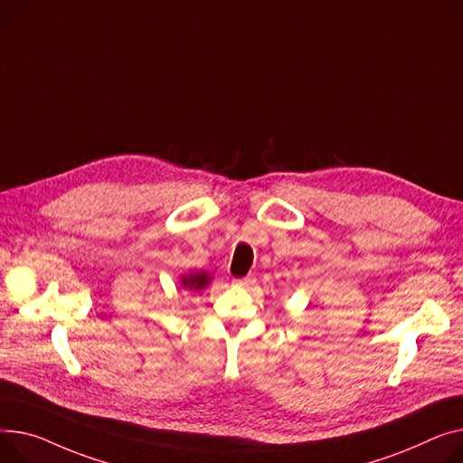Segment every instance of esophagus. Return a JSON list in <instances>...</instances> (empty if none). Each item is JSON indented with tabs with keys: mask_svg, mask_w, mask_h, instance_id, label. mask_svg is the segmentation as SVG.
<instances>
[{
	"mask_svg": "<svg viewBox=\"0 0 463 463\" xmlns=\"http://www.w3.org/2000/svg\"><path fill=\"white\" fill-rule=\"evenodd\" d=\"M255 283V275H245V277H238V279H232L234 287H251Z\"/></svg>",
	"mask_w": 463,
	"mask_h": 463,
	"instance_id": "obj_1",
	"label": "esophagus"
}]
</instances>
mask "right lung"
Returning a JSON list of instances; mask_svg holds the SVG:
<instances>
[{
	"mask_svg": "<svg viewBox=\"0 0 463 463\" xmlns=\"http://www.w3.org/2000/svg\"><path fill=\"white\" fill-rule=\"evenodd\" d=\"M208 275L206 273H194V275H188V277H184L182 279V285L186 287V288H190V290H201V288H204L206 285H208Z\"/></svg>",
	"mask_w": 463,
	"mask_h": 463,
	"instance_id": "1",
	"label": "right lung"
}]
</instances>
